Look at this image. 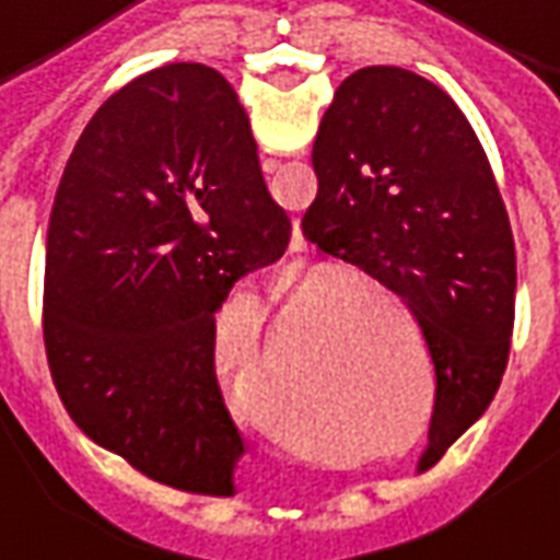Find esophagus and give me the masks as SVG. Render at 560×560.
<instances>
[{
  "mask_svg": "<svg viewBox=\"0 0 560 560\" xmlns=\"http://www.w3.org/2000/svg\"><path fill=\"white\" fill-rule=\"evenodd\" d=\"M271 168H277V165H273V162H265V172H271Z\"/></svg>",
  "mask_w": 560,
  "mask_h": 560,
  "instance_id": "34e87169",
  "label": "esophagus"
}]
</instances>
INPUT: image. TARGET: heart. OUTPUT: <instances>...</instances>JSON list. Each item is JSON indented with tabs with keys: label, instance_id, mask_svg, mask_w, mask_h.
<instances>
[{
	"label": "heart",
	"instance_id": "b5f03b06",
	"mask_svg": "<svg viewBox=\"0 0 560 560\" xmlns=\"http://www.w3.org/2000/svg\"><path fill=\"white\" fill-rule=\"evenodd\" d=\"M340 287L328 283L319 289V299H335ZM249 316H253V328L261 331V325L268 319V301L256 299L249 301ZM301 334L317 337V352L301 360H283L285 350ZM273 352L280 359L277 376L280 383L295 392H328V400H335L343 407V413L352 416L359 425L371 428V431H392L398 434L404 431V419H407V407L398 404V388H395V376L388 371L386 359L380 352L371 331L359 325L350 316L337 319L335 307H323V304H311L301 301L292 311L283 313V319L277 325V337H273ZM259 425L271 431L273 438H280L289 446H307L313 440L311 422L301 419L292 410H259L256 413Z\"/></svg>",
	"mask_w": 560,
	"mask_h": 560
}]
</instances>
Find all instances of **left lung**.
Masks as SVG:
<instances>
[{
	"instance_id": "obj_1",
	"label": "left lung",
	"mask_w": 560,
	"mask_h": 560,
	"mask_svg": "<svg viewBox=\"0 0 560 560\" xmlns=\"http://www.w3.org/2000/svg\"><path fill=\"white\" fill-rule=\"evenodd\" d=\"M313 172L304 237L395 292L422 328L438 376L428 470L486 413L510 359L515 247L501 189L462 108L398 66L337 86Z\"/></svg>"
}]
</instances>
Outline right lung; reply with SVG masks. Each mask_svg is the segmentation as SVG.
I'll return each mask as SVG.
<instances>
[{"label":"right lung","instance_id":"obj_1","mask_svg":"<svg viewBox=\"0 0 560 560\" xmlns=\"http://www.w3.org/2000/svg\"><path fill=\"white\" fill-rule=\"evenodd\" d=\"M289 232L220 71L174 62L117 90L47 229L45 350L74 425L153 482L232 494L244 438L217 383V311Z\"/></svg>","mask_w":560,"mask_h":560}]
</instances>
